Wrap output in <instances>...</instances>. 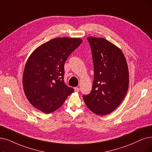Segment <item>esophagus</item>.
<instances>
[{
	"label": "esophagus",
	"instance_id": "obj_1",
	"mask_svg": "<svg viewBox=\"0 0 152 152\" xmlns=\"http://www.w3.org/2000/svg\"><path fill=\"white\" fill-rule=\"evenodd\" d=\"M74 90L75 91V92H78V91L80 90V88L78 87H74Z\"/></svg>",
	"mask_w": 152,
	"mask_h": 152
}]
</instances>
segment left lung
Listing matches in <instances>:
<instances>
[{
	"mask_svg": "<svg viewBox=\"0 0 152 152\" xmlns=\"http://www.w3.org/2000/svg\"><path fill=\"white\" fill-rule=\"evenodd\" d=\"M94 66L92 90L83 99L98 115L112 112L122 103L129 84V69L120 48L104 38L89 37Z\"/></svg>",
	"mask_w": 152,
	"mask_h": 152,
	"instance_id": "obj_1",
	"label": "left lung"
}]
</instances>
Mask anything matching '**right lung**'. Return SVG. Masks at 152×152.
Returning a JSON list of instances; mask_svg holds the SVG:
<instances>
[{"label": "right lung", "mask_w": 152, "mask_h": 152, "mask_svg": "<svg viewBox=\"0 0 152 152\" xmlns=\"http://www.w3.org/2000/svg\"><path fill=\"white\" fill-rule=\"evenodd\" d=\"M82 42L79 38H56L31 53L24 68L22 82L27 99L35 108L52 113L74 92L64 83V64Z\"/></svg>", "instance_id": "obj_1"}]
</instances>
